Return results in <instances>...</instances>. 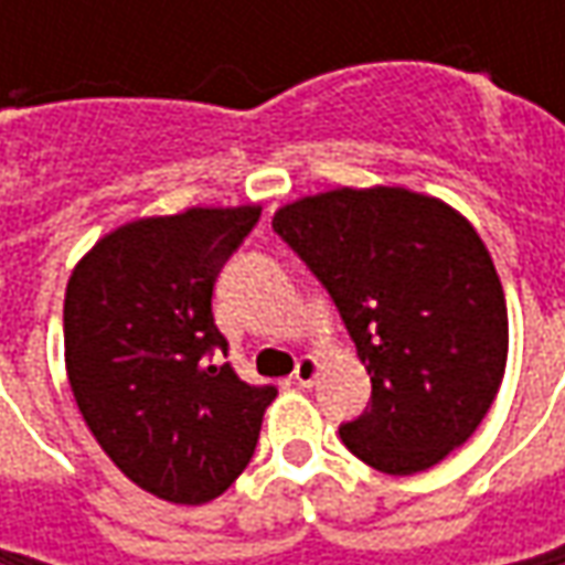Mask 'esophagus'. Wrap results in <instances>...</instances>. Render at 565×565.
<instances>
[{
	"label": "esophagus",
	"mask_w": 565,
	"mask_h": 565,
	"mask_svg": "<svg viewBox=\"0 0 565 565\" xmlns=\"http://www.w3.org/2000/svg\"><path fill=\"white\" fill-rule=\"evenodd\" d=\"M317 374H320V359H315V355H301L298 364H295L292 377L298 386H315Z\"/></svg>",
	"instance_id": "34e87169"
}]
</instances>
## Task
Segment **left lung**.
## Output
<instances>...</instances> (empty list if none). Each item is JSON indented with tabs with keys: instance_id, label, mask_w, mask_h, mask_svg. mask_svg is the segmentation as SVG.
Instances as JSON below:
<instances>
[{
	"instance_id": "left-lung-1",
	"label": "left lung",
	"mask_w": 565,
	"mask_h": 565,
	"mask_svg": "<svg viewBox=\"0 0 565 565\" xmlns=\"http://www.w3.org/2000/svg\"><path fill=\"white\" fill-rule=\"evenodd\" d=\"M273 228L333 295L371 374V408L339 427L342 444L386 475L444 462L488 415L510 352L481 235L456 206L399 185L305 194Z\"/></svg>"
}]
</instances>
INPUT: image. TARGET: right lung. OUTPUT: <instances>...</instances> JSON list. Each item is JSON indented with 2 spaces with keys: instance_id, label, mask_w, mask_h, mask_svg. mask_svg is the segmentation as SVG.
<instances>
[{
  "instance_id": "right-lung-1",
  "label": "right lung",
  "mask_w": 565,
  "mask_h": 565,
  "mask_svg": "<svg viewBox=\"0 0 565 565\" xmlns=\"http://www.w3.org/2000/svg\"><path fill=\"white\" fill-rule=\"evenodd\" d=\"M257 204L188 206L113 228L65 289V371L77 412L128 481L179 507L245 471L273 386L235 377L213 323V282Z\"/></svg>"
}]
</instances>
